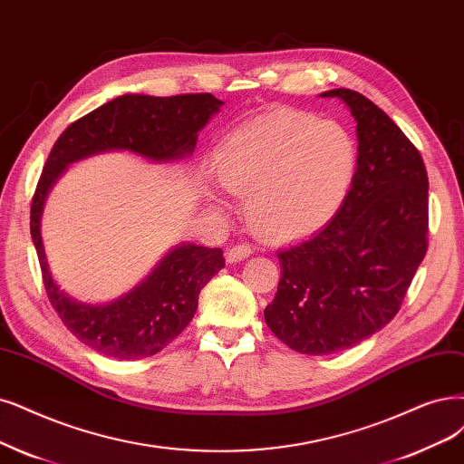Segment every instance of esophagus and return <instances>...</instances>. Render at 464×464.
<instances>
[{
  "label": "esophagus",
  "instance_id": "obj_1",
  "mask_svg": "<svg viewBox=\"0 0 464 464\" xmlns=\"http://www.w3.org/2000/svg\"><path fill=\"white\" fill-rule=\"evenodd\" d=\"M252 254V248H250V245H235V246H231V248H227V252H226V260L229 262V264H237V262H243V260H246L248 256Z\"/></svg>",
  "mask_w": 464,
  "mask_h": 464
}]
</instances>
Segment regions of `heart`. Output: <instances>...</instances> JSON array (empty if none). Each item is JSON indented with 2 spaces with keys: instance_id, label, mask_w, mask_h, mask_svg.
Here are the masks:
<instances>
[{
  "instance_id": "obj_1",
  "label": "heart",
  "mask_w": 464,
  "mask_h": 464,
  "mask_svg": "<svg viewBox=\"0 0 464 464\" xmlns=\"http://www.w3.org/2000/svg\"><path fill=\"white\" fill-rule=\"evenodd\" d=\"M216 169L227 191L245 197L256 231L293 241L324 226L344 204L357 169V143L334 120L271 111L219 145Z\"/></svg>"
}]
</instances>
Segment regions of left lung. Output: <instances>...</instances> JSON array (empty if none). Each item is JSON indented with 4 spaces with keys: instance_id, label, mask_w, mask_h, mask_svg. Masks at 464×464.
Listing matches in <instances>:
<instances>
[{
    "instance_id": "left-lung-1",
    "label": "left lung",
    "mask_w": 464,
    "mask_h": 464,
    "mask_svg": "<svg viewBox=\"0 0 464 464\" xmlns=\"http://www.w3.org/2000/svg\"><path fill=\"white\" fill-rule=\"evenodd\" d=\"M357 169L334 218L277 252L281 281L266 307L267 327L295 352L327 355L379 333L400 312L428 248V176L417 147L396 122L352 90Z\"/></svg>"
}]
</instances>
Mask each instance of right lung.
I'll return each mask as SVG.
<instances>
[{
  "label": "right lung",
  "mask_w": 464,
  "mask_h": 464,
  "mask_svg": "<svg viewBox=\"0 0 464 464\" xmlns=\"http://www.w3.org/2000/svg\"><path fill=\"white\" fill-rule=\"evenodd\" d=\"M221 105L223 101L210 93H126L76 120L51 149L32 198L30 233L51 305L66 329L88 348L124 362L159 353L193 319L200 290L226 260L221 248L181 243L128 295L109 304L78 302L57 285L45 258L42 212L49 191L68 164L101 152L128 150L150 162L191 157L198 131Z\"/></svg>",
  "instance_id": "right-lung-1"
}]
</instances>
